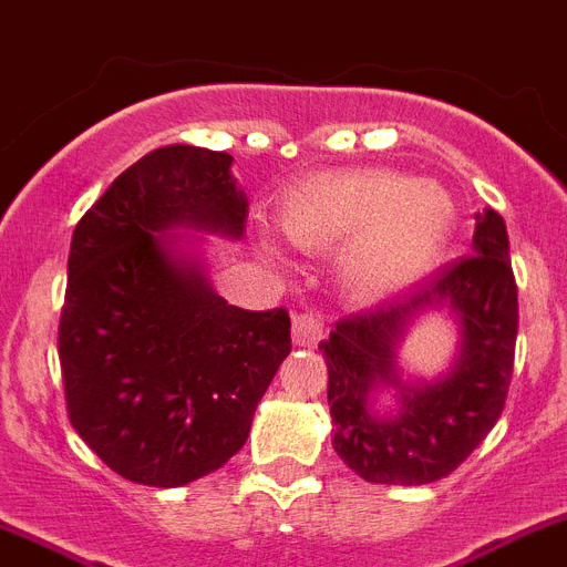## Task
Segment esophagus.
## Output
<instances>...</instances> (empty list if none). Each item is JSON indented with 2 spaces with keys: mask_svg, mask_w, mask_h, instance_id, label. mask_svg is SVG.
Returning <instances> with one entry per match:
<instances>
[{
  "mask_svg": "<svg viewBox=\"0 0 567 567\" xmlns=\"http://www.w3.org/2000/svg\"><path fill=\"white\" fill-rule=\"evenodd\" d=\"M324 336V324H321L319 316L313 310H305V313L293 316V343L296 347H316Z\"/></svg>",
  "mask_w": 567,
  "mask_h": 567,
  "instance_id": "obj_1",
  "label": "esophagus"
}]
</instances>
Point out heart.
I'll list each match as a JSON object with an SVG mask.
<instances>
[{"label":"heart","instance_id":"1","mask_svg":"<svg viewBox=\"0 0 567 567\" xmlns=\"http://www.w3.org/2000/svg\"><path fill=\"white\" fill-rule=\"evenodd\" d=\"M277 229L301 251L341 247L338 288L378 305L431 274L456 229V200L442 184L380 167L316 173L277 200Z\"/></svg>","mask_w":567,"mask_h":567}]
</instances>
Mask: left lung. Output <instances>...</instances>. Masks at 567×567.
I'll return each instance as SVG.
<instances>
[{
  "label": "left lung",
  "mask_w": 567,
  "mask_h": 567,
  "mask_svg": "<svg viewBox=\"0 0 567 567\" xmlns=\"http://www.w3.org/2000/svg\"><path fill=\"white\" fill-rule=\"evenodd\" d=\"M444 309L460 327L452 369L405 381L395 349L410 324ZM517 341V285L509 235L495 209L475 215L473 257L444 266L403 299L338 321L324 352L332 447L372 484H431L451 475L495 427L509 391ZM394 388L398 409L380 415L377 391Z\"/></svg>",
  "instance_id": "left-lung-1"
}]
</instances>
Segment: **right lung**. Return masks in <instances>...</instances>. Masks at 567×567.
<instances>
[{"instance_id": "1", "label": "right lung", "mask_w": 567, "mask_h": 567, "mask_svg": "<svg viewBox=\"0 0 567 567\" xmlns=\"http://www.w3.org/2000/svg\"><path fill=\"white\" fill-rule=\"evenodd\" d=\"M229 153L167 145L81 218L58 327L69 422L116 475L184 486L224 467L290 352L288 310L215 293L198 240H240L248 198Z\"/></svg>"}]
</instances>
